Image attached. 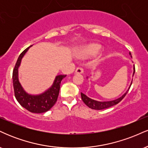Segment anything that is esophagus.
<instances>
[{
    "instance_id": "1",
    "label": "esophagus",
    "mask_w": 148,
    "mask_h": 148,
    "mask_svg": "<svg viewBox=\"0 0 148 148\" xmlns=\"http://www.w3.org/2000/svg\"><path fill=\"white\" fill-rule=\"evenodd\" d=\"M76 74H82L84 73V69H83L81 67H77L75 70Z\"/></svg>"
}]
</instances>
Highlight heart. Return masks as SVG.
<instances>
[{
    "instance_id": "heart-1",
    "label": "heart",
    "mask_w": 148,
    "mask_h": 148,
    "mask_svg": "<svg viewBox=\"0 0 148 148\" xmlns=\"http://www.w3.org/2000/svg\"><path fill=\"white\" fill-rule=\"evenodd\" d=\"M102 47L101 45H97V44H94V45H91L84 49L82 52H81V55L84 56H93L96 55V54L99 53L101 51Z\"/></svg>"
}]
</instances>
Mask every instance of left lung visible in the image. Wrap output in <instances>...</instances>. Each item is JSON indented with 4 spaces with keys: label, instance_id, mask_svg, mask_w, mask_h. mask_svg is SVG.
<instances>
[{
    "label": "left lung",
    "instance_id": "1",
    "mask_svg": "<svg viewBox=\"0 0 148 148\" xmlns=\"http://www.w3.org/2000/svg\"><path fill=\"white\" fill-rule=\"evenodd\" d=\"M130 55L131 56V57L132 58V54H131L130 52ZM134 73H135V67H134V64L133 76H134ZM132 83H131L130 86H131V85H132ZM130 88H128V90H127L124 93V94L121 97H119L116 99L112 100V101H97V100H94V99H91V98L88 97V96H86V95L84 94V93H82V92H81V99H82L83 101L85 103V104L87 105L89 108H92V109L103 110V109H105V108H109V107L114 106V105H116L117 103H118L119 102H120V101H121V100L123 99L124 97H125V95H127V93L128 92L129 90H130Z\"/></svg>",
    "mask_w": 148,
    "mask_h": 148
}]
</instances>
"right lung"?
<instances>
[{
	"mask_svg": "<svg viewBox=\"0 0 148 148\" xmlns=\"http://www.w3.org/2000/svg\"><path fill=\"white\" fill-rule=\"evenodd\" d=\"M30 47L32 46L25 49L20 54L13 70L12 80L14 95L20 105L28 111L35 113H45L50 110L56 102L60 90L61 81L65 77L66 75H58L56 76L52 86L41 94L31 95L25 92L18 79V67L21 64L22 58Z\"/></svg>",
	"mask_w": 148,
	"mask_h": 148,
	"instance_id": "right-lung-1",
	"label": "right lung"
}]
</instances>
